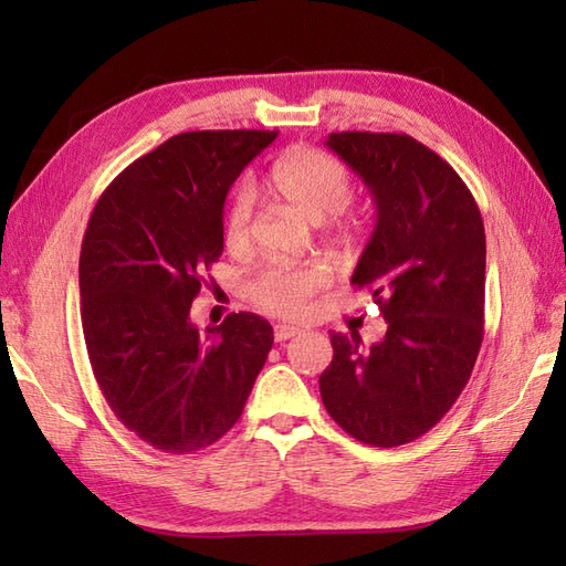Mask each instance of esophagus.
<instances>
[{"label":"esophagus","instance_id":"esophagus-1","mask_svg":"<svg viewBox=\"0 0 566 566\" xmlns=\"http://www.w3.org/2000/svg\"><path fill=\"white\" fill-rule=\"evenodd\" d=\"M298 333H302V328L286 326V323H280V326H274V340H276V343H284V340L294 338V335H298Z\"/></svg>","mask_w":566,"mask_h":566}]
</instances>
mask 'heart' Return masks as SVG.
<instances>
[{"instance_id": "b5f03b06", "label": "heart", "mask_w": 566, "mask_h": 566, "mask_svg": "<svg viewBox=\"0 0 566 566\" xmlns=\"http://www.w3.org/2000/svg\"><path fill=\"white\" fill-rule=\"evenodd\" d=\"M270 185L274 195L292 203L306 219L321 223L340 213L353 195V177L347 167L318 148H292L272 165ZM252 219H255V189L240 182L223 213L226 248L240 252L252 240ZM359 226L357 216H345V228ZM328 272L323 268H264L248 282L252 304L284 318H302L323 286Z\"/></svg>"}]
</instances>
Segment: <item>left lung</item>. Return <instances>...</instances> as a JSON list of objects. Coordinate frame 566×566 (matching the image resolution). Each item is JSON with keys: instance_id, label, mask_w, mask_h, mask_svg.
<instances>
[{"instance_id": "1", "label": "left lung", "mask_w": 566, "mask_h": 566, "mask_svg": "<svg viewBox=\"0 0 566 566\" xmlns=\"http://www.w3.org/2000/svg\"><path fill=\"white\" fill-rule=\"evenodd\" d=\"M326 146L377 203L353 284L387 335L363 347L333 333L321 399L347 436L396 448L423 436L467 387L484 338L486 235L472 191L438 153L406 134L343 130Z\"/></svg>"}]
</instances>
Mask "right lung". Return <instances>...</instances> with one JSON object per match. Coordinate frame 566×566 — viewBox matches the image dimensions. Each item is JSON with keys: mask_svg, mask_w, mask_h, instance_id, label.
Listing matches in <instances>:
<instances>
[{"mask_svg": "<svg viewBox=\"0 0 566 566\" xmlns=\"http://www.w3.org/2000/svg\"><path fill=\"white\" fill-rule=\"evenodd\" d=\"M276 130H189L104 189L80 252V314L106 403L155 450L209 448L243 413L274 335L240 311L219 328L189 318L223 252V203Z\"/></svg>", "mask_w": 566, "mask_h": 566, "instance_id": "obj_1", "label": "right lung"}]
</instances>
